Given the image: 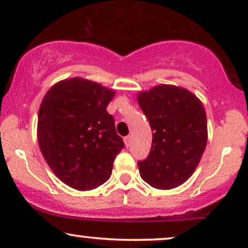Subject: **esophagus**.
<instances>
[{
    "label": "esophagus",
    "mask_w": 248,
    "mask_h": 248,
    "mask_svg": "<svg viewBox=\"0 0 248 248\" xmlns=\"http://www.w3.org/2000/svg\"><path fill=\"white\" fill-rule=\"evenodd\" d=\"M124 140L125 146L129 147V146H130V142H131V136H125V137L124 138Z\"/></svg>",
    "instance_id": "1"
}]
</instances>
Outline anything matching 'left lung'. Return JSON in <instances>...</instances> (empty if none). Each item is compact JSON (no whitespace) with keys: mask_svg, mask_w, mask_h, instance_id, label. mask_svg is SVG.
<instances>
[{"mask_svg":"<svg viewBox=\"0 0 248 248\" xmlns=\"http://www.w3.org/2000/svg\"><path fill=\"white\" fill-rule=\"evenodd\" d=\"M153 134L147 158L138 162L141 179L159 190L181 186L192 175L208 139L203 104L183 88L160 84L138 94Z\"/></svg>","mask_w":248,"mask_h":248,"instance_id":"1","label":"left lung"}]
</instances>
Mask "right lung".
I'll return each instance as SVG.
<instances>
[{"instance_id": "1", "label": "right lung", "mask_w": 248, "mask_h": 248, "mask_svg": "<svg viewBox=\"0 0 248 248\" xmlns=\"http://www.w3.org/2000/svg\"><path fill=\"white\" fill-rule=\"evenodd\" d=\"M114 91L73 78L48 90L38 114L41 154L62 182L88 191L107 182L124 147L107 107Z\"/></svg>"}]
</instances>
